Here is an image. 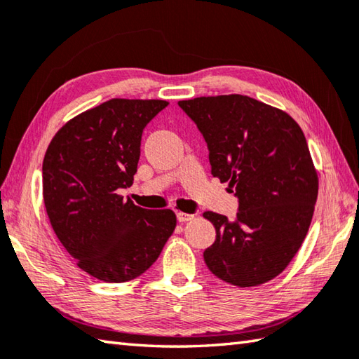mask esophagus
Segmentation results:
<instances>
[{
	"label": "esophagus",
	"mask_w": 359,
	"mask_h": 359,
	"mask_svg": "<svg viewBox=\"0 0 359 359\" xmlns=\"http://www.w3.org/2000/svg\"><path fill=\"white\" fill-rule=\"evenodd\" d=\"M191 219H194V215H188V213H182V212L177 213V221L179 222H188Z\"/></svg>",
	"instance_id": "34e87169"
}]
</instances>
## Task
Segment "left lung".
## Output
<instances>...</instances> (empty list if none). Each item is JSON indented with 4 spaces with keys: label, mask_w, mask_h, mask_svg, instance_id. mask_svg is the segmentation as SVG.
<instances>
[{
    "label": "left lung",
    "mask_w": 359,
    "mask_h": 359,
    "mask_svg": "<svg viewBox=\"0 0 359 359\" xmlns=\"http://www.w3.org/2000/svg\"><path fill=\"white\" fill-rule=\"evenodd\" d=\"M208 146L213 177L240 201L236 221L205 212L216 229L207 268L238 287L280 276L304 243L319 179L300 126L272 105L243 95L179 101Z\"/></svg>",
    "instance_id": "obj_1"
}]
</instances>
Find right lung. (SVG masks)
Returning <instances> with one entry per match:
<instances>
[{
    "label": "right lung",
    "mask_w": 359,
    "mask_h": 359,
    "mask_svg": "<svg viewBox=\"0 0 359 359\" xmlns=\"http://www.w3.org/2000/svg\"><path fill=\"white\" fill-rule=\"evenodd\" d=\"M163 100H114L69 119L43 158V201L54 233L76 264L107 283L137 278L156 263L175 229L172 210L126 201L146 124Z\"/></svg>",
    "instance_id": "obj_1"
}]
</instances>
